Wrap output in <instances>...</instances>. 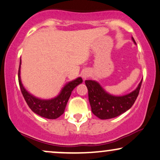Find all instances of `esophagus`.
I'll list each match as a JSON object with an SVG mask.
<instances>
[{"label": "esophagus", "instance_id": "esophagus-1", "mask_svg": "<svg viewBox=\"0 0 160 160\" xmlns=\"http://www.w3.org/2000/svg\"><path fill=\"white\" fill-rule=\"evenodd\" d=\"M81 75H82V77H83L84 80H86V79L88 78V77H89V75H90V74H89V71H83V72H82Z\"/></svg>", "mask_w": 160, "mask_h": 160}]
</instances>
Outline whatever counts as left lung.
I'll use <instances>...</instances> for the list:
<instances>
[{
    "instance_id": "8db88e82",
    "label": "left lung",
    "mask_w": 160,
    "mask_h": 160,
    "mask_svg": "<svg viewBox=\"0 0 160 160\" xmlns=\"http://www.w3.org/2000/svg\"><path fill=\"white\" fill-rule=\"evenodd\" d=\"M132 40L136 44L133 37ZM85 83L88 89L89 101L92 113L100 119H109L122 115L131 108L139 94L142 80L136 89L122 96L108 93L95 80H86Z\"/></svg>"
}]
</instances>
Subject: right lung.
<instances>
[{
  "instance_id": "add662e5",
  "label": "right lung",
  "mask_w": 160,
  "mask_h": 160,
  "mask_svg": "<svg viewBox=\"0 0 160 160\" xmlns=\"http://www.w3.org/2000/svg\"><path fill=\"white\" fill-rule=\"evenodd\" d=\"M20 64L21 60L20 61V67H19L18 71L19 84H20L22 96H23L26 103L31 108L32 111L40 115L41 117L45 118L56 119L60 117L64 112L67 103H68L73 89L77 85L83 82L81 77H78L76 80H72V81L67 83L61 89L60 94L57 97L48 100L40 99L29 93L22 86L20 79Z\"/></svg>"
}]
</instances>
